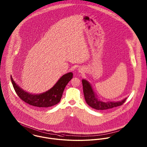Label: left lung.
<instances>
[{
    "mask_svg": "<svg viewBox=\"0 0 147 147\" xmlns=\"http://www.w3.org/2000/svg\"><path fill=\"white\" fill-rule=\"evenodd\" d=\"M84 97L87 104L96 110H106L119 106L125 102L126 98L119 102H102L98 100L89 83L85 80H82Z\"/></svg>",
    "mask_w": 147,
    "mask_h": 147,
    "instance_id": "8db88e82",
    "label": "left lung"
}]
</instances>
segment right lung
I'll return each instance as SVG.
<instances>
[{
    "instance_id": "add662e5",
    "label": "right lung",
    "mask_w": 147,
    "mask_h": 147,
    "mask_svg": "<svg viewBox=\"0 0 147 147\" xmlns=\"http://www.w3.org/2000/svg\"><path fill=\"white\" fill-rule=\"evenodd\" d=\"M73 74L69 72L62 76L55 85L48 91L40 94H31L24 92L15 83L11 76L13 88L24 102L30 105L39 107H49L57 104L61 100L64 89L73 78Z\"/></svg>"
}]
</instances>
